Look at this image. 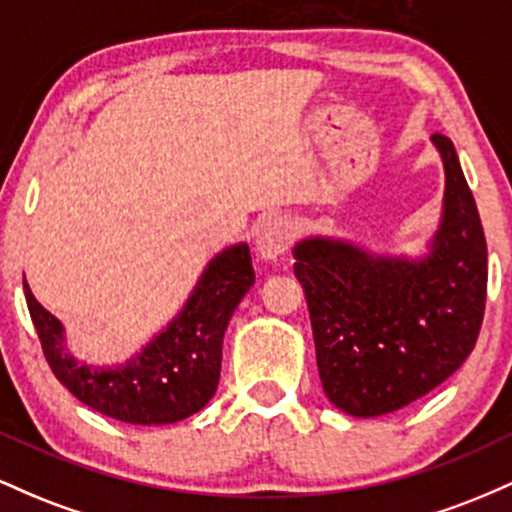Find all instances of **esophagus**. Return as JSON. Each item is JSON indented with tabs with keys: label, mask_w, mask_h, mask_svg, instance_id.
<instances>
[{
	"label": "esophagus",
	"mask_w": 512,
	"mask_h": 512,
	"mask_svg": "<svg viewBox=\"0 0 512 512\" xmlns=\"http://www.w3.org/2000/svg\"><path fill=\"white\" fill-rule=\"evenodd\" d=\"M293 238H296V223L289 216H274L262 223L260 233H257V252L262 260L274 262L291 248Z\"/></svg>",
	"instance_id": "esophagus-1"
}]
</instances>
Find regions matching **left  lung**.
Masks as SVG:
<instances>
[{"mask_svg":"<svg viewBox=\"0 0 512 512\" xmlns=\"http://www.w3.org/2000/svg\"><path fill=\"white\" fill-rule=\"evenodd\" d=\"M445 168L443 216L424 257L373 255L313 236L293 248L330 402L358 419L390 414L450 378L477 344L486 305V238L455 146L433 134Z\"/></svg>","mask_w":512,"mask_h":512,"instance_id":"obj_1","label":"left lung"}]
</instances>
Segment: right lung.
<instances>
[{"label":"right lung","mask_w":512,"mask_h":512,"mask_svg":"<svg viewBox=\"0 0 512 512\" xmlns=\"http://www.w3.org/2000/svg\"><path fill=\"white\" fill-rule=\"evenodd\" d=\"M255 284L248 243L211 257L187 303L166 330L117 366H86L64 346V327L35 301L23 279L28 313L52 373L76 399L110 419L139 426L175 424L214 397L228 320Z\"/></svg>","instance_id":"right-lung-1"}]
</instances>
